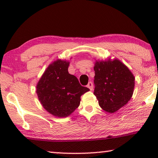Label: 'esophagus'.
<instances>
[{
    "mask_svg": "<svg viewBox=\"0 0 158 158\" xmlns=\"http://www.w3.org/2000/svg\"><path fill=\"white\" fill-rule=\"evenodd\" d=\"M87 87L89 88L90 90H93V89H94V85H93L92 82H89V83H88Z\"/></svg>",
    "mask_w": 158,
    "mask_h": 158,
    "instance_id": "obj_1",
    "label": "esophagus"
}]
</instances>
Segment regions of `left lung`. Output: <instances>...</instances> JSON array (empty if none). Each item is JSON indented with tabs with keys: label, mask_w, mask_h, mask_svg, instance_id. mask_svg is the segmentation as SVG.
Instances as JSON below:
<instances>
[{
	"label": "left lung",
	"mask_w": 158,
	"mask_h": 158,
	"mask_svg": "<svg viewBox=\"0 0 158 158\" xmlns=\"http://www.w3.org/2000/svg\"><path fill=\"white\" fill-rule=\"evenodd\" d=\"M94 95L103 110L114 113L129 102L135 88V76L120 60L96 61Z\"/></svg>",
	"instance_id": "1"
}]
</instances>
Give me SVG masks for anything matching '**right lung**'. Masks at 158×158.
Here are the masks:
<instances>
[{"label": "right lung", "instance_id": "add662e5", "mask_svg": "<svg viewBox=\"0 0 158 158\" xmlns=\"http://www.w3.org/2000/svg\"><path fill=\"white\" fill-rule=\"evenodd\" d=\"M69 64L66 60H55L48 66L36 85L41 104L49 114L59 118L70 115L79 106L81 96L90 90L68 73Z\"/></svg>", "mask_w": 158, "mask_h": 158}]
</instances>
